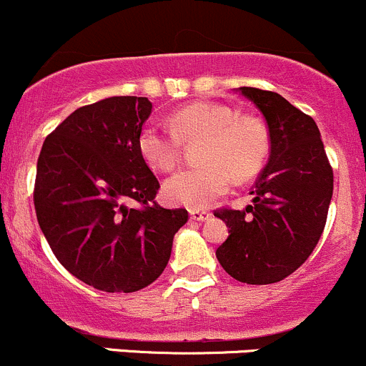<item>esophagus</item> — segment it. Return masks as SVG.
Masks as SVG:
<instances>
[{
	"mask_svg": "<svg viewBox=\"0 0 366 366\" xmlns=\"http://www.w3.org/2000/svg\"><path fill=\"white\" fill-rule=\"evenodd\" d=\"M211 213L208 209H190V218L195 222H204L209 220Z\"/></svg>",
	"mask_w": 366,
	"mask_h": 366,
	"instance_id": "34e87169",
	"label": "esophagus"
}]
</instances>
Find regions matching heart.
<instances>
[{
  "label": "heart",
  "mask_w": 366,
  "mask_h": 366,
  "mask_svg": "<svg viewBox=\"0 0 366 366\" xmlns=\"http://www.w3.org/2000/svg\"><path fill=\"white\" fill-rule=\"evenodd\" d=\"M169 127L148 125L139 135V149L149 167L169 172L176 167L182 142L199 141L197 167L176 172L164 184L171 204L204 208L225 194L231 179H247L264 164L269 152L266 127L252 116H238L232 107L194 102L176 111Z\"/></svg>",
  "instance_id": "heart-1"
}]
</instances>
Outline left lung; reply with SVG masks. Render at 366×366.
Returning <instances> with one entry per match:
<instances>
[{"mask_svg": "<svg viewBox=\"0 0 366 366\" xmlns=\"http://www.w3.org/2000/svg\"><path fill=\"white\" fill-rule=\"evenodd\" d=\"M238 92L264 116L271 155L250 192V206L214 211L229 227L217 259L236 280L266 285L295 273L321 239L333 169L310 116L278 93L247 86Z\"/></svg>", "mask_w": 366, "mask_h": 366, "instance_id": "obj_1", "label": "left lung"}]
</instances>
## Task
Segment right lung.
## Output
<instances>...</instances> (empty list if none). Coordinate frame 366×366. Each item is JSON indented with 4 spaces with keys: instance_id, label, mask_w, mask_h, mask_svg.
Wrapping results in <instances>:
<instances>
[{
    "instance_id": "1",
    "label": "right lung",
    "mask_w": 366,
    "mask_h": 366,
    "mask_svg": "<svg viewBox=\"0 0 366 366\" xmlns=\"http://www.w3.org/2000/svg\"><path fill=\"white\" fill-rule=\"evenodd\" d=\"M146 97H111L74 111L45 137L33 202L56 259L105 292H135L167 266L188 220L165 209L160 183L139 149L152 114Z\"/></svg>"
}]
</instances>
